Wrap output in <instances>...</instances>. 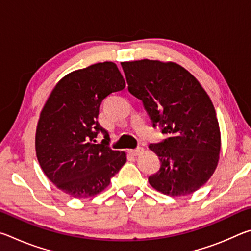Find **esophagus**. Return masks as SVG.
Wrapping results in <instances>:
<instances>
[{
	"label": "esophagus",
	"instance_id": "esophagus-1",
	"mask_svg": "<svg viewBox=\"0 0 251 251\" xmlns=\"http://www.w3.org/2000/svg\"><path fill=\"white\" fill-rule=\"evenodd\" d=\"M143 151H144V148L141 147V146L136 147L135 150H129V151H128L129 154L133 155V156H137V155H139V154H142Z\"/></svg>",
	"mask_w": 251,
	"mask_h": 251
}]
</instances>
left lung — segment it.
Returning a JSON list of instances; mask_svg holds the SVG:
<instances>
[{"instance_id": "left-lung-1", "label": "left lung", "mask_w": 251, "mask_h": 251, "mask_svg": "<svg viewBox=\"0 0 251 251\" xmlns=\"http://www.w3.org/2000/svg\"><path fill=\"white\" fill-rule=\"evenodd\" d=\"M128 91L141 100L152 122L168 135L150 144L160 168L148 181L171 196L196 192L217 167L220 130L216 110L198 80L176 63L123 62Z\"/></svg>"}]
</instances>
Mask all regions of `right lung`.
Returning a JSON list of instances; mask_svg holds the SVG:
<instances>
[{
    "mask_svg": "<svg viewBox=\"0 0 251 251\" xmlns=\"http://www.w3.org/2000/svg\"><path fill=\"white\" fill-rule=\"evenodd\" d=\"M113 62L97 63L64 76L41 112L35 148L41 168L62 192L95 196L126 163L124 151L109 147L108 131L97 121L105 97L125 87ZM104 139L96 144L97 135Z\"/></svg>",
    "mask_w": 251,
    "mask_h": 251,
    "instance_id": "right-lung-1",
    "label": "right lung"
}]
</instances>
